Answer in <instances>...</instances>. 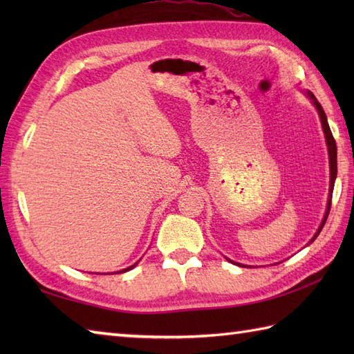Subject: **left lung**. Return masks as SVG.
Instances as JSON below:
<instances>
[{"label":"left lung","instance_id":"left-lung-1","mask_svg":"<svg viewBox=\"0 0 354 354\" xmlns=\"http://www.w3.org/2000/svg\"><path fill=\"white\" fill-rule=\"evenodd\" d=\"M306 95L309 97V99L312 100L313 106L317 108L318 114H319V120H321V126H322V131H324V137H326V142H327V150H328V164H330V187H328V199H327V207H326V213H324V217H322V221L319 223V227L317 230V232H315V236L309 240V243H307L306 246H309L315 239H317L319 236V232L322 230V227H324V223L327 221L328 217V213H330V205H332V193H333V187H335V181H336V175H337V162H336V142H335V138L332 135V131H330V126H328V122H327V117H326V112L324 109H322V106L319 104V102L315 99V95L310 93V91H306ZM228 261L234 263V265L237 266H242V268H246V265H242V263H236L232 261L230 259H227Z\"/></svg>","mask_w":354,"mask_h":354}]
</instances>
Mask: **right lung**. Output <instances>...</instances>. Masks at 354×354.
<instances>
[{"label": "right lung", "mask_w": 354, "mask_h": 354, "mask_svg": "<svg viewBox=\"0 0 354 354\" xmlns=\"http://www.w3.org/2000/svg\"><path fill=\"white\" fill-rule=\"evenodd\" d=\"M138 263H140V260H138L137 263H133V265H132V266H129V268H126V269H122V270H118V274H122V272H127V270H131V269H133L135 266H137V265H138Z\"/></svg>", "instance_id": "1"}]
</instances>
